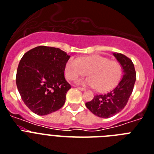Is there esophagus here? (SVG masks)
<instances>
[{"label":"esophagus","mask_w":154,"mask_h":154,"mask_svg":"<svg viewBox=\"0 0 154 154\" xmlns=\"http://www.w3.org/2000/svg\"><path fill=\"white\" fill-rule=\"evenodd\" d=\"M77 88L81 91H85V88H81V87H77Z\"/></svg>","instance_id":"obj_1"}]
</instances>
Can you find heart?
Returning a JSON list of instances; mask_svg holds the SVG:
<instances>
[{
    "label": "heart",
    "mask_w": 154,
    "mask_h": 154,
    "mask_svg": "<svg viewBox=\"0 0 154 154\" xmlns=\"http://www.w3.org/2000/svg\"><path fill=\"white\" fill-rule=\"evenodd\" d=\"M90 77L81 80L78 84L97 88L100 92L112 90L119 82L122 77V67L116 61H110L103 56L93 55L81 58L70 57L65 66L66 77L70 81L87 74Z\"/></svg>",
    "instance_id": "b5f03b06"
}]
</instances>
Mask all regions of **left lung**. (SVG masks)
Masks as SVG:
<instances>
[{"label": "left lung", "instance_id": "obj_1", "mask_svg": "<svg viewBox=\"0 0 154 154\" xmlns=\"http://www.w3.org/2000/svg\"><path fill=\"white\" fill-rule=\"evenodd\" d=\"M122 69V77L116 87L103 95H97L86 107L95 116L100 118H110L121 112L131 97L136 81L134 66L130 58L120 53H113Z\"/></svg>", "mask_w": 154, "mask_h": 154}]
</instances>
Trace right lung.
Instances as JSON below:
<instances>
[{"mask_svg": "<svg viewBox=\"0 0 154 154\" xmlns=\"http://www.w3.org/2000/svg\"><path fill=\"white\" fill-rule=\"evenodd\" d=\"M70 55L55 47L39 46L25 53L16 72V86L28 108L38 116L60 109L71 88L65 79Z\"/></svg>", "mask_w": 154, "mask_h": 154, "instance_id": "add662e5", "label": "right lung"}]
</instances>
